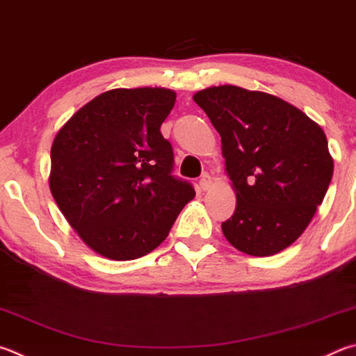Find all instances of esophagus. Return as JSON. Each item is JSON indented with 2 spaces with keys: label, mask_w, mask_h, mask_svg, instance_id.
<instances>
[{
  "label": "esophagus",
  "mask_w": 356,
  "mask_h": 356,
  "mask_svg": "<svg viewBox=\"0 0 356 356\" xmlns=\"http://www.w3.org/2000/svg\"><path fill=\"white\" fill-rule=\"evenodd\" d=\"M199 185H200V188H202L204 191L210 190L211 185H213V180L210 177V174H202V177H200V180H199Z\"/></svg>",
  "instance_id": "obj_1"
}]
</instances>
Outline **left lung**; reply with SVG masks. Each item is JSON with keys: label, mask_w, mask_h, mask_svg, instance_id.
<instances>
[{"label": "left lung", "mask_w": 356, "mask_h": 356, "mask_svg": "<svg viewBox=\"0 0 356 356\" xmlns=\"http://www.w3.org/2000/svg\"><path fill=\"white\" fill-rule=\"evenodd\" d=\"M193 99L221 135L236 195L224 236L248 255L285 250L308 227L333 176L322 127L274 95L236 86L204 88Z\"/></svg>", "instance_id": "8db88e82"}]
</instances>
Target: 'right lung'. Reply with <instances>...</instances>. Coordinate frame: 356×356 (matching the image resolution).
Instances as JSON below:
<instances>
[{
  "label": "right lung",
  "mask_w": 356,
  "mask_h": 356,
  "mask_svg": "<svg viewBox=\"0 0 356 356\" xmlns=\"http://www.w3.org/2000/svg\"><path fill=\"white\" fill-rule=\"evenodd\" d=\"M174 104L168 88L108 90L54 137L51 195L96 254L116 261L149 254L195 197L188 182L171 176L172 147L160 132Z\"/></svg>",
  "instance_id": "obj_1"
}]
</instances>
